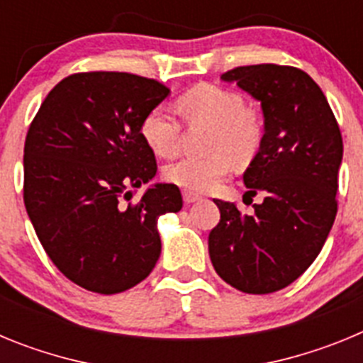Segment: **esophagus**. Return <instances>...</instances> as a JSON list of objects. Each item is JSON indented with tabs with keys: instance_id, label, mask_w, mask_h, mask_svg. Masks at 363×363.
<instances>
[{
	"instance_id": "obj_1",
	"label": "esophagus",
	"mask_w": 363,
	"mask_h": 363,
	"mask_svg": "<svg viewBox=\"0 0 363 363\" xmlns=\"http://www.w3.org/2000/svg\"><path fill=\"white\" fill-rule=\"evenodd\" d=\"M201 196L200 194H194L191 191H184V201L185 203H194V201H200Z\"/></svg>"
}]
</instances>
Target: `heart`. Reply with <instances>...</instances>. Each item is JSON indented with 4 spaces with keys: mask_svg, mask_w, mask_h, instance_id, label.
Segmentation results:
<instances>
[{
    "mask_svg": "<svg viewBox=\"0 0 363 363\" xmlns=\"http://www.w3.org/2000/svg\"><path fill=\"white\" fill-rule=\"evenodd\" d=\"M182 111L189 121L213 125L209 149L205 156H184L165 169L171 184L191 192H205L216 187L233 169V156L245 162L259 143V129L247 112L245 99L238 92L221 86L198 85L185 92ZM143 142L160 158H171L178 152L182 125L165 104L156 105L145 114L140 125Z\"/></svg>",
    "mask_w": 363,
    "mask_h": 363,
    "instance_id": "b5f03b06",
    "label": "heart"
}]
</instances>
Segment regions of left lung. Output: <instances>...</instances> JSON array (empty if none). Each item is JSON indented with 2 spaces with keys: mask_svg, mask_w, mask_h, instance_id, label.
<instances>
[{
  "mask_svg": "<svg viewBox=\"0 0 363 363\" xmlns=\"http://www.w3.org/2000/svg\"><path fill=\"white\" fill-rule=\"evenodd\" d=\"M221 79L262 105L264 136L243 184L264 201L249 216L214 200L220 223L209 234V256L234 289L274 293L307 271L335 223L342 134L322 89L296 67H236Z\"/></svg>",
  "mask_w": 363,
  "mask_h": 363,
  "instance_id": "8db88e82",
  "label": "left lung"
}]
</instances>
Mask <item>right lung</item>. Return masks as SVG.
Here are the masks:
<instances>
[{
	"mask_svg": "<svg viewBox=\"0 0 363 363\" xmlns=\"http://www.w3.org/2000/svg\"><path fill=\"white\" fill-rule=\"evenodd\" d=\"M156 79L79 72L45 98L25 140L23 200L45 252L79 287L116 294L145 280L162 252L158 218L178 213L179 189L156 176L140 125L169 96Z\"/></svg>",
	"mask_w": 363,
	"mask_h": 363,
	"instance_id": "right-lung-1",
	"label": "right lung"
}]
</instances>
